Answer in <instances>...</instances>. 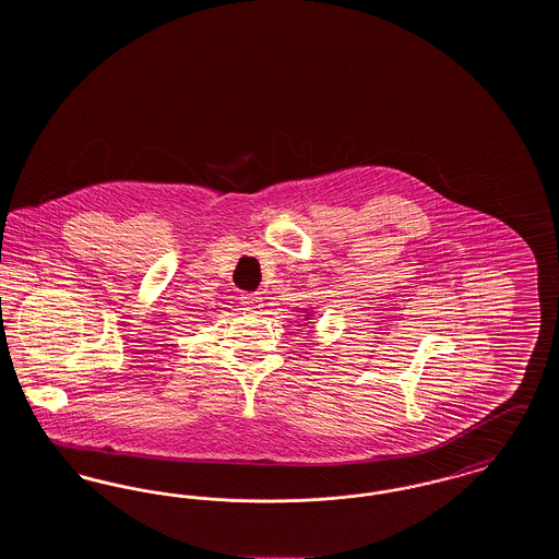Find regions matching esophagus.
<instances>
[{"mask_svg": "<svg viewBox=\"0 0 559 559\" xmlns=\"http://www.w3.org/2000/svg\"><path fill=\"white\" fill-rule=\"evenodd\" d=\"M262 301H264V299H262L260 293H242V295H240V304L247 306L249 310H260V308L264 306Z\"/></svg>", "mask_w": 559, "mask_h": 559, "instance_id": "34e87169", "label": "esophagus"}]
</instances>
